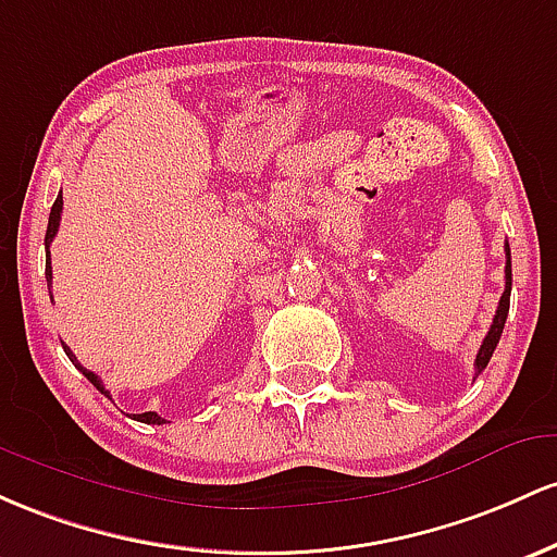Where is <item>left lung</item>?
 I'll use <instances>...</instances> for the list:
<instances>
[{
    "mask_svg": "<svg viewBox=\"0 0 557 557\" xmlns=\"http://www.w3.org/2000/svg\"><path fill=\"white\" fill-rule=\"evenodd\" d=\"M505 258H508L505 260V292H503V297H499L497 312H495V318H492V326H490V331H486L484 342H481L476 362H473V366H476V376L484 371L486 362H490V358H492V352H495L499 336H503V329H505V318H508V310H510V286H513V273H510V247L508 245H505Z\"/></svg>",
    "mask_w": 557,
    "mask_h": 557,
    "instance_id": "left-lung-1",
    "label": "left lung"
}]
</instances>
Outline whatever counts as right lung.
<instances>
[{
	"instance_id": "1",
	"label": "right lung",
	"mask_w": 557,
	"mask_h": 557,
	"mask_svg": "<svg viewBox=\"0 0 557 557\" xmlns=\"http://www.w3.org/2000/svg\"><path fill=\"white\" fill-rule=\"evenodd\" d=\"M60 212H62V195H58V199H54V205H52V212H49L47 236H44V247H47V273H44V276H47V286H52V258H49V245H52L54 234H58V228H60ZM62 349H65V355H67V358H71L73 366H76L78 371L84 373V376L89 379L91 384L97 386V389L102 392L104 397H110V392L104 389L102 379H99L97 373H94V371H86V368L81 366V362L76 360V355H73V349H71V347H67V345H62ZM110 399H112V397H110ZM134 418H136V421H141V423H152V426H160V423H168L165 418H160L158 413H152V410H149V413H139V416H134Z\"/></svg>"
}]
</instances>
